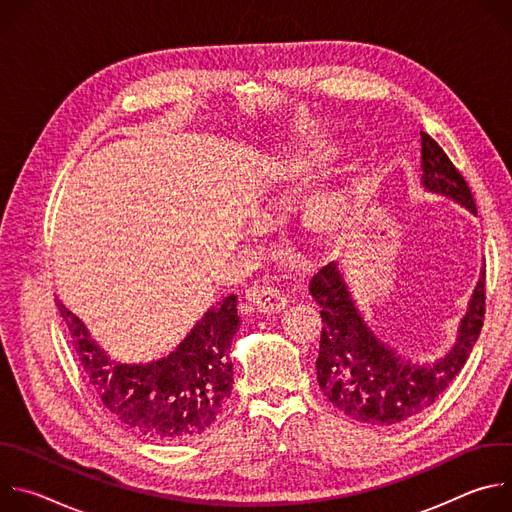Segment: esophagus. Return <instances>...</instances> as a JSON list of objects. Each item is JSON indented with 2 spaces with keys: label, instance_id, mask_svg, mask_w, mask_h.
Returning <instances> with one entry per match:
<instances>
[{
  "label": "esophagus",
  "instance_id": "1",
  "mask_svg": "<svg viewBox=\"0 0 512 512\" xmlns=\"http://www.w3.org/2000/svg\"><path fill=\"white\" fill-rule=\"evenodd\" d=\"M249 302L263 314H277L285 310L287 300L281 291L273 285H259L249 294Z\"/></svg>",
  "mask_w": 512,
  "mask_h": 512
}]
</instances>
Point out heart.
Listing matches in <instances>:
<instances>
[{"mask_svg": "<svg viewBox=\"0 0 512 512\" xmlns=\"http://www.w3.org/2000/svg\"><path fill=\"white\" fill-rule=\"evenodd\" d=\"M332 156L326 150H300V152H291L283 154L275 162H271L263 174V186L271 190L273 194H287L298 186L308 184L316 176H320ZM346 198L338 192L326 194L318 198L310 210V221L318 231H332L344 214Z\"/></svg>", "mask_w": 512, "mask_h": 512, "instance_id": "b5f03b06", "label": "heart"}]
</instances>
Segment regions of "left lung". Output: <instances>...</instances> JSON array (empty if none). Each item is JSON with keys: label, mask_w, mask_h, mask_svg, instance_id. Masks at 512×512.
Wrapping results in <instances>:
<instances>
[{"label": "left lung", "mask_w": 512, "mask_h": 512, "mask_svg": "<svg viewBox=\"0 0 512 512\" xmlns=\"http://www.w3.org/2000/svg\"><path fill=\"white\" fill-rule=\"evenodd\" d=\"M421 184L427 192L448 196L476 214L472 192L446 152L421 131ZM486 271L472 291L454 346L435 360L413 362L364 322L336 263L322 267L310 294L322 308V336L316 360L318 385L326 399L354 421L393 425L433 405L462 371L484 320Z\"/></svg>", "instance_id": "obj_1"}]
</instances>
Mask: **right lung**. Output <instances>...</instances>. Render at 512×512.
I'll return each mask as SVG.
<instances>
[{
    "instance_id": "1",
    "label": "right lung",
    "mask_w": 512,
    "mask_h": 512,
    "mask_svg": "<svg viewBox=\"0 0 512 512\" xmlns=\"http://www.w3.org/2000/svg\"><path fill=\"white\" fill-rule=\"evenodd\" d=\"M56 306L101 403L137 435L162 444L186 442L223 413L233 389L229 354L239 330L237 296L216 302L174 352L141 364L113 360L75 314Z\"/></svg>"
}]
</instances>
